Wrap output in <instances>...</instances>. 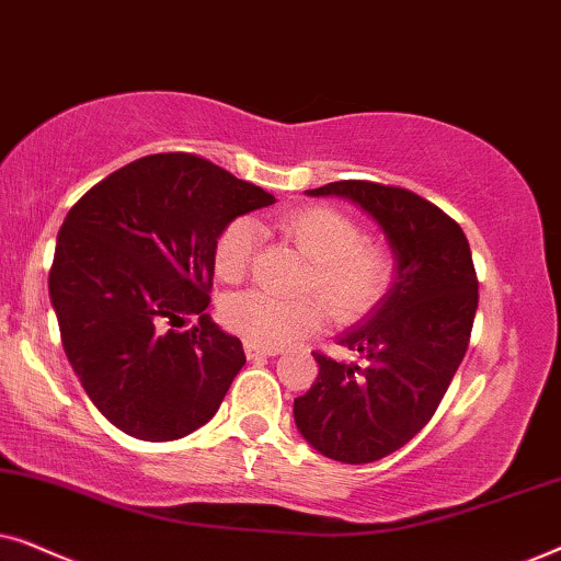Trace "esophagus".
<instances>
[{"label": "esophagus", "mask_w": 561, "mask_h": 561, "mask_svg": "<svg viewBox=\"0 0 561 561\" xmlns=\"http://www.w3.org/2000/svg\"><path fill=\"white\" fill-rule=\"evenodd\" d=\"M244 355L250 359H257V357H273L278 355V350H271V347H257V344H244Z\"/></svg>", "instance_id": "1"}]
</instances>
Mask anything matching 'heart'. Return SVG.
Returning <instances> with one entry per match:
<instances>
[{"label":"heart","instance_id":"obj_1","mask_svg":"<svg viewBox=\"0 0 561 561\" xmlns=\"http://www.w3.org/2000/svg\"><path fill=\"white\" fill-rule=\"evenodd\" d=\"M278 232L311 260L304 288L317 290L334 319L352 321L373 309L390 280V252L378 242L359 240L347 214L332 206H304L275 221ZM260 229L250 217H237L221 229L214 244V271L221 280H240L255 257ZM221 321L257 347H283L317 332L324 319L319 298L283 301L263 290H242L221 301Z\"/></svg>","mask_w":561,"mask_h":561}]
</instances>
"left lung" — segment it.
<instances>
[{
	"label": "left lung",
	"mask_w": 561,
	"mask_h": 561,
	"mask_svg": "<svg viewBox=\"0 0 561 561\" xmlns=\"http://www.w3.org/2000/svg\"><path fill=\"white\" fill-rule=\"evenodd\" d=\"M357 204L393 252L388 294L336 344L359 363L313 352L319 375L294 401L298 432L344 465H365L411 442L442 403L478 311V275L462 227L409 188L336 181L306 191Z\"/></svg>",
	"instance_id": "left-lung-1"
}]
</instances>
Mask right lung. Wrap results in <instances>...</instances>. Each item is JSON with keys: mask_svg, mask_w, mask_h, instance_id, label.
Wrapping results in <instances>:
<instances>
[{"mask_svg": "<svg viewBox=\"0 0 561 561\" xmlns=\"http://www.w3.org/2000/svg\"><path fill=\"white\" fill-rule=\"evenodd\" d=\"M275 196L188 152H158L87 191L58 232L50 304L76 378L119 432L173 442L225 401L244 352L206 306L214 244ZM186 316L199 324L183 333Z\"/></svg>", "mask_w": 561, "mask_h": 561, "instance_id": "1", "label": "right lung"}]
</instances>
